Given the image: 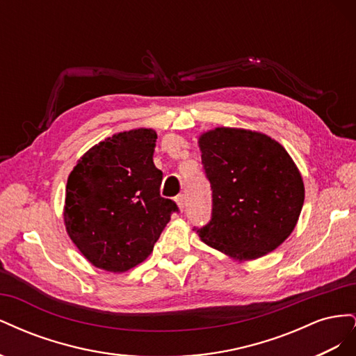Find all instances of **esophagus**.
I'll return each instance as SVG.
<instances>
[{
	"label": "esophagus",
	"mask_w": 356,
	"mask_h": 356,
	"mask_svg": "<svg viewBox=\"0 0 356 356\" xmlns=\"http://www.w3.org/2000/svg\"><path fill=\"white\" fill-rule=\"evenodd\" d=\"M175 200H177V203H178V207H179L181 211L186 208V196H184V195H178V196L175 197Z\"/></svg>",
	"instance_id": "esophagus-1"
}]
</instances>
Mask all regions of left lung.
Segmentation results:
<instances>
[{
    "label": "left lung",
    "instance_id": "left-lung-1",
    "mask_svg": "<svg viewBox=\"0 0 356 356\" xmlns=\"http://www.w3.org/2000/svg\"><path fill=\"white\" fill-rule=\"evenodd\" d=\"M202 165L212 190L200 239L238 260H254L294 230L305 186L286 149L267 135L217 127L199 138Z\"/></svg>",
    "mask_w": 356,
    "mask_h": 356
}]
</instances>
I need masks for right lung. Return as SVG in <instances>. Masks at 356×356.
Masks as SVG:
<instances>
[{
  "instance_id": "obj_1",
  "label": "right lung",
  "mask_w": 356,
  "mask_h": 356,
  "mask_svg": "<svg viewBox=\"0 0 356 356\" xmlns=\"http://www.w3.org/2000/svg\"><path fill=\"white\" fill-rule=\"evenodd\" d=\"M153 129L117 134L90 148L68 177L63 220L88 260L108 272H126L152 254L179 212L160 196L163 174L154 166Z\"/></svg>"
}]
</instances>
